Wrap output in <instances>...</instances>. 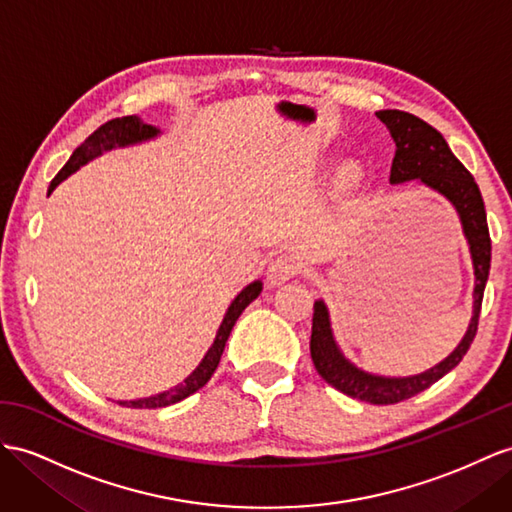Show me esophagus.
<instances>
[{"label":"esophagus","instance_id":"1","mask_svg":"<svg viewBox=\"0 0 512 512\" xmlns=\"http://www.w3.org/2000/svg\"><path fill=\"white\" fill-rule=\"evenodd\" d=\"M300 268H303V264H300L294 255L274 257L268 266V281L270 285H283L285 281H290L294 274H298Z\"/></svg>","mask_w":512,"mask_h":512}]
</instances>
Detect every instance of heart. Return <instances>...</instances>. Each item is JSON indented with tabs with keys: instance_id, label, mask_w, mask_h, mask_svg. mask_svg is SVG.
<instances>
[{
	"instance_id": "b5f03b06",
	"label": "heart",
	"mask_w": 512,
	"mask_h": 512,
	"mask_svg": "<svg viewBox=\"0 0 512 512\" xmlns=\"http://www.w3.org/2000/svg\"><path fill=\"white\" fill-rule=\"evenodd\" d=\"M339 179H342V183H344L346 188L359 186V181H361V170H359V166L346 164L342 170H339Z\"/></svg>"
}]
</instances>
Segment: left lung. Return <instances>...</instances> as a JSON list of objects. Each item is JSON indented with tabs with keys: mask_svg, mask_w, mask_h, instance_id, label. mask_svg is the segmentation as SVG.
<instances>
[{
	"mask_svg": "<svg viewBox=\"0 0 512 512\" xmlns=\"http://www.w3.org/2000/svg\"><path fill=\"white\" fill-rule=\"evenodd\" d=\"M376 116L385 123L393 142H396L389 183L398 186L404 181H417L432 192L441 194L461 220L471 266H474V309H471V320L463 339L443 361L432 365L426 372L411 376H381L357 368L337 344L329 307L324 305L322 298L313 303L311 359L318 374L350 398L370 404H396L417 396L419 391L428 389L454 370L474 342L484 285H487L491 268V238L478 183L456 160L439 131L402 110H381L376 112Z\"/></svg>",
	"mask_w": 512,
	"mask_h": 512,
	"instance_id": "obj_1",
	"label": "left lung"
}]
</instances>
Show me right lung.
Returning a JSON list of instances; mask_svg holds the SVG:
<instances>
[{
  "label": "right lung",
  "mask_w": 512,
  "mask_h": 512,
  "mask_svg": "<svg viewBox=\"0 0 512 512\" xmlns=\"http://www.w3.org/2000/svg\"><path fill=\"white\" fill-rule=\"evenodd\" d=\"M160 134H162L160 129H157L155 125L144 123L140 116H136V114L134 116H123V119L108 121L106 125H101L97 131H93V134H90L80 144V147L73 151V155L69 157V162L64 164V168L54 177V181L49 183L47 194L54 192L64 179L75 173V170H80L84 164L93 162L95 157L108 153L112 149H123V147H131V144L153 140ZM261 290H264V283L253 281V283H248L244 290L231 300L225 318H222V322L218 326L214 344L209 346V350L205 352V357L201 359L199 365H196L194 372L183 378V383L170 387L162 393H155V396H149V398L121 400L119 404L131 406V409H162V406H170L175 402H181L183 398L192 396L194 391H199L209 381V378H212V374L216 372L220 357H222V350H225V344H227V339L231 335L235 320L242 316V311L253 303V300L261 294Z\"/></svg>",
  "instance_id": "obj_1"
}]
</instances>
